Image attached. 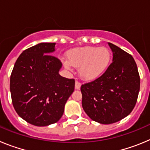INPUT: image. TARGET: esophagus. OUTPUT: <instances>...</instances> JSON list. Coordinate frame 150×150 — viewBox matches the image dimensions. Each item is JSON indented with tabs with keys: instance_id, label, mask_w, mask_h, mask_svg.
Instances as JSON below:
<instances>
[{
	"instance_id": "esophagus-1",
	"label": "esophagus",
	"mask_w": 150,
	"mask_h": 150,
	"mask_svg": "<svg viewBox=\"0 0 150 150\" xmlns=\"http://www.w3.org/2000/svg\"><path fill=\"white\" fill-rule=\"evenodd\" d=\"M80 86H81V83L78 81H76V83H75V88L76 89H79Z\"/></svg>"
}]
</instances>
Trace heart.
<instances>
[{
  "mask_svg": "<svg viewBox=\"0 0 150 150\" xmlns=\"http://www.w3.org/2000/svg\"><path fill=\"white\" fill-rule=\"evenodd\" d=\"M68 60L64 62L65 68L79 67V75L84 80L98 79L107 71L111 62V53L106 47L85 46L71 50L67 53Z\"/></svg>",
  "mask_w": 150,
  "mask_h": 150,
  "instance_id": "1",
  "label": "heart"
}]
</instances>
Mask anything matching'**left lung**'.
<instances>
[{"label":"left lung","mask_w":150,"mask_h":150,"mask_svg":"<svg viewBox=\"0 0 150 150\" xmlns=\"http://www.w3.org/2000/svg\"><path fill=\"white\" fill-rule=\"evenodd\" d=\"M108 44L112 62L100 77L80 88L83 110L100 124H112L129 115L140 91V76L133 57L116 45Z\"/></svg>","instance_id":"obj_1"}]
</instances>
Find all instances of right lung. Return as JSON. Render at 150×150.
Segmentation results:
<instances>
[{
  "label": "right lung",
  "instance_id": "1",
  "mask_svg": "<svg viewBox=\"0 0 150 150\" xmlns=\"http://www.w3.org/2000/svg\"><path fill=\"white\" fill-rule=\"evenodd\" d=\"M55 43H40L22 52L10 76L12 102L18 115L36 126L57 122L74 91L75 80L59 74L62 64L52 55Z\"/></svg>",
  "mask_w": 150,
  "mask_h": 150
}]
</instances>
